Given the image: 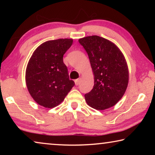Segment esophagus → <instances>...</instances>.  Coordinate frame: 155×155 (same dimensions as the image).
<instances>
[{
  "label": "esophagus",
  "instance_id": "esophagus-1",
  "mask_svg": "<svg viewBox=\"0 0 155 155\" xmlns=\"http://www.w3.org/2000/svg\"><path fill=\"white\" fill-rule=\"evenodd\" d=\"M74 83H75V85H79V83H80V78H77V79H76L74 81Z\"/></svg>",
  "mask_w": 155,
  "mask_h": 155
}]
</instances>
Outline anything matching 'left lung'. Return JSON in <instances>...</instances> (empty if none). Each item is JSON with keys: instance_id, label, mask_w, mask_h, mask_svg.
<instances>
[{"instance_id": "left-lung-1", "label": "left lung", "mask_w": 155, "mask_h": 155, "mask_svg": "<svg viewBox=\"0 0 155 155\" xmlns=\"http://www.w3.org/2000/svg\"><path fill=\"white\" fill-rule=\"evenodd\" d=\"M87 52L94 76L92 90L85 95L89 106L104 110L114 106L124 96L128 83L125 57L114 43L92 35L78 40Z\"/></svg>"}]
</instances>
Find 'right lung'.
Masks as SVG:
<instances>
[{
    "mask_svg": "<svg viewBox=\"0 0 155 155\" xmlns=\"http://www.w3.org/2000/svg\"><path fill=\"white\" fill-rule=\"evenodd\" d=\"M72 39L45 41L33 52L26 69L25 80L30 95L37 103L53 108L63 102L74 87L63 57Z\"/></svg>",
    "mask_w": 155,
    "mask_h": 155,
    "instance_id": "right-lung-1",
    "label": "right lung"
}]
</instances>
